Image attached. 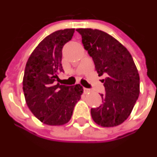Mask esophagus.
<instances>
[{
	"label": "esophagus",
	"mask_w": 157,
	"mask_h": 157,
	"mask_svg": "<svg viewBox=\"0 0 157 157\" xmlns=\"http://www.w3.org/2000/svg\"><path fill=\"white\" fill-rule=\"evenodd\" d=\"M83 91H84V93H85V94H86L87 92H89V89H87V88H86V87H84V88H83Z\"/></svg>",
	"instance_id": "esophagus-1"
}]
</instances>
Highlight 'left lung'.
Masks as SVG:
<instances>
[{
  "label": "left lung",
  "instance_id": "left-lung-1",
  "mask_svg": "<svg viewBox=\"0 0 157 157\" xmlns=\"http://www.w3.org/2000/svg\"><path fill=\"white\" fill-rule=\"evenodd\" d=\"M84 48L93 58L95 71L102 80L105 94L102 104L91 109L98 125L112 128L121 124L130 116L140 95V75L132 55L123 45L99 29H77Z\"/></svg>",
  "mask_w": 157,
  "mask_h": 157
}]
</instances>
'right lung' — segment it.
<instances>
[{
  "label": "right lung",
  "instance_id": "obj_1",
  "mask_svg": "<svg viewBox=\"0 0 157 157\" xmlns=\"http://www.w3.org/2000/svg\"><path fill=\"white\" fill-rule=\"evenodd\" d=\"M74 32L75 29H60L45 37L26 63L23 79L25 101L34 116L44 124H66L83 94L80 84L68 86L55 83L58 72L63 71L62 48Z\"/></svg>",
  "mask_w": 157,
  "mask_h": 157
}]
</instances>
